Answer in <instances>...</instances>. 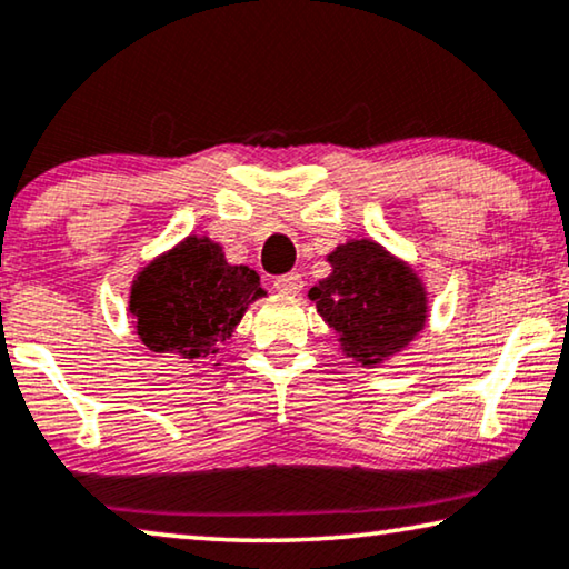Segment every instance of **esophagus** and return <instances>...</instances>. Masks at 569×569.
Segmentation results:
<instances>
[{
    "label": "esophagus",
    "instance_id": "1",
    "mask_svg": "<svg viewBox=\"0 0 569 569\" xmlns=\"http://www.w3.org/2000/svg\"><path fill=\"white\" fill-rule=\"evenodd\" d=\"M274 287L282 295H300L302 292V274L300 271H287V274L274 279Z\"/></svg>",
    "mask_w": 569,
    "mask_h": 569
}]
</instances>
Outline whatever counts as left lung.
<instances>
[{
    "label": "left lung",
    "mask_w": 569,
    "mask_h": 569,
    "mask_svg": "<svg viewBox=\"0 0 569 569\" xmlns=\"http://www.w3.org/2000/svg\"><path fill=\"white\" fill-rule=\"evenodd\" d=\"M331 274L310 287L320 318L361 367L382 365L423 331L428 300L421 277L385 246L361 238L328 253Z\"/></svg>",
    "instance_id": "left-lung-1"
}]
</instances>
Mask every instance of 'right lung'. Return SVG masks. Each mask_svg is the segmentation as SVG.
Wrapping results in <instances>:
<instances>
[{
    "label": "right lung",
    "instance_id": "obj_1",
    "mask_svg": "<svg viewBox=\"0 0 569 569\" xmlns=\"http://www.w3.org/2000/svg\"><path fill=\"white\" fill-rule=\"evenodd\" d=\"M264 295L257 271L228 264L210 238L189 236L138 271L130 312L148 349L200 361L216 359L246 308Z\"/></svg>",
    "mask_w": 569,
    "mask_h": 569
}]
</instances>
